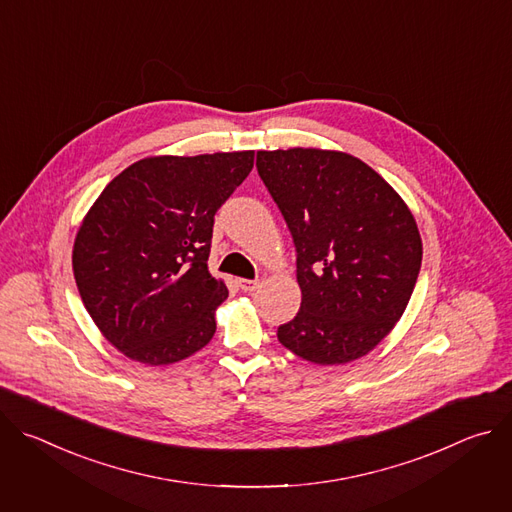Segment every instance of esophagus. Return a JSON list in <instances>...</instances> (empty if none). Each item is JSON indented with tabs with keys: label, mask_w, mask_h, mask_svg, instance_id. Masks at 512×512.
I'll return each mask as SVG.
<instances>
[{
	"label": "esophagus",
	"mask_w": 512,
	"mask_h": 512,
	"mask_svg": "<svg viewBox=\"0 0 512 512\" xmlns=\"http://www.w3.org/2000/svg\"><path fill=\"white\" fill-rule=\"evenodd\" d=\"M239 287L243 291H255L259 287V281L257 279H239Z\"/></svg>",
	"instance_id": "obj_1"
}]
</instances>
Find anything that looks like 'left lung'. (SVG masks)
I'll list each match as a JSON object with an SVG mask.
<instances>
[{"mask_svg":"<svg viewBox=\"0 0 512 512\" xmlns=\"http://www.w3.org/2000/svg\"><path fill=\"white\" fill-rule=\"evenodd\" d=\"M257 172L296 245L302 306L277 340L316 364L371 352L403 316L421 237L401 196L342 152H257Z\"/></svg>","mask_w":512,"mask_h":512,"instance_id":"left-lung-1","label":"left lung"}]
</instances>
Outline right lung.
Here are the masks:
<instances>
[{
    "label": "right lung",
    "instance_id": "obj_1",
    "mask_svg": "<svg viewBox=\"0 0 512 512\" xmlns=\"http://www.w3.org/2000/svg\"><path fill=\"white\" fill-rule=\"evenodd\" d=\"M255 152L145 158L101 192L77 233L81 300L125 356L160 367L210 342L229 289L208 271L214 214Z\"/></svg>",
    "mask_w": 512,
    "mask_h": 512
}]
</instances>
